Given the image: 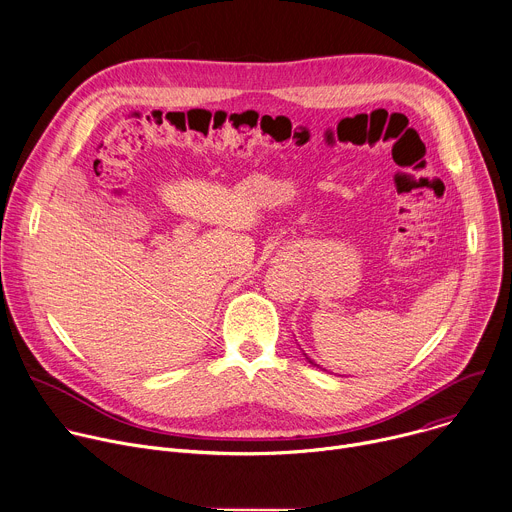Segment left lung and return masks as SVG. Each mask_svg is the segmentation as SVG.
I'll use <instances>...</instances> for the list:
<instances>
[{"instance_id":"1","label":"left lung","mask_w":512,"mask_h":512,"mask_svg":"<svg viewBox=\"0 0 512 512\" xmlns=\"http://www.w3.org/2000/svg\"><path fill=\"white\" fill-rule=\"evenodd\" d=\"M306 359H308V363H312V365H314V367H318V365H316V363H314V361H312V359H310V357H306Z\"/></svg>"}]
</instances>
